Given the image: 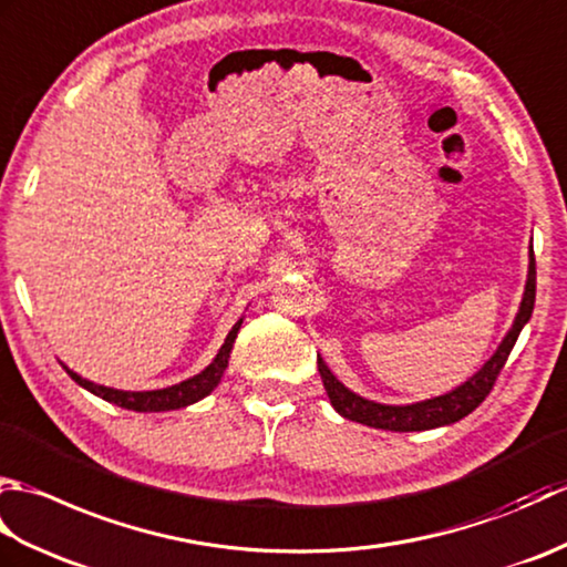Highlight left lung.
<instances>
[{"label": "left lung", "mask_w": 567, "mask_h": 567, "mask_svg": "<svg viewBox=\"0 0 567 567\" xmlns=\"http://www.w3.org/2000/svg\"><path fill=\"white\" fill-rule=\"evenodd\" d=\"M534 302H536V258L532 250L526 292L522 299L519 315H516L514 327L509 329L507 339L502 341L497 353L487 360L485 368L480 370L477 375L470 378L457 390L443 394V396H436V400H426V402L409 404V406H388V404L368 402V400H363V396H358L351 390H346L343 384L331 375V370L323 365V360L319 358L317 363H319L323 388H327V394H329V400H331L336 412L346 419L358 421V424L372 426V429L426 431V429L453 424V421L467 416L470 412H475V409L485 402V396L492 392V388H495L499 372H502L504 363H507V358L512 353L516 339H519L524 323L532 319Z\"/></svg>", "instance_id": "obj_1"}]
</instances>
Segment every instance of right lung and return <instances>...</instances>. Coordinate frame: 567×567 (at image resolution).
<instances>
[{"instance_id":"obj_1","label":"right lung","mask_w":567,"mask_h":567,"mask_svg":"<svg viewBox=\"0 0 567 567\" xmlns=\"http://www.w3.org/2000/svg\"><path fill=\"white\" fill-rule=\"evenodd\" d=\"M238 329H240V321L236 323L231 331H228L221 351L216 353L214 363L207 370H202L199 375L189 378V380L179 382V384H173V388H165V390H153V392L112 390V388H102V384H94L90 380H84L68 368L65 370H68V375L80 384V388L90 390L92 394H97V396H102V400L112 402L116 406L131 409V412H171V409L195 404L197 400H202V396H207L216 388V384H219V380L224 378V370L228 365V355H231V348H234Z\"/></svg>"}]
</instances>
